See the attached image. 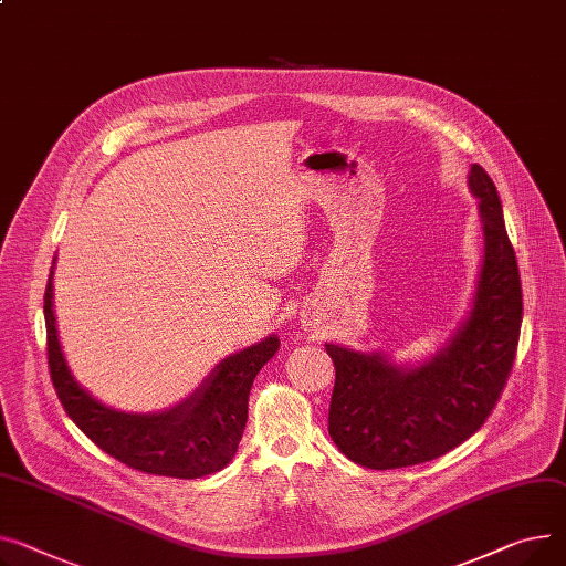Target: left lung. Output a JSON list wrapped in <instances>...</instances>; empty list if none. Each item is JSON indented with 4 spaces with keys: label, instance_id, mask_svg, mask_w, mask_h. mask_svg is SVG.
<instances>
[{
    "label": "left lung",
    "instance_id": "8db88e82",
    "mask_svg": "<svg viewBox=\"0 0 566 566\" xmlns=\"http://www.w3.org/2000/svg\"><path fill=\"white\" fill-rule=\"evenodd\" d=\"M469 188L484 250L471 310L450 342L411 366L325 344L336 370L327 430L359 467L402 469L446 455L480 430L507 382L523 314L518 266L496 186L478 164Z\"/></svg>",
    "mask_w": 566,
    "mask_h": 566
}]
</instances>
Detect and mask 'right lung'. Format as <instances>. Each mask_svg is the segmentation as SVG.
Returning <instances> with one entry per match:
<instances>
[{
    "label": "right lung",
    "instance_id": "right-lung-1",
    "mask_svg": "<svg viewBox=\"0 0 566 566\" xmlns=\"http://www.w3.org/2000/svg\"><path fill=\"white\" fill-rule=\"evenodd\" d=\"M56 263V256H54ZM54 266L45 289L48 359L67 417L104 453L153 475L193 480L228 467L248 423V396L256 373L280 348L275 334L224 357L181 402L155 413H134L93 398L63 357L54 316Z\"/></svg>",
    "mask_w": 566,
    "mask_h": 566
}]
</instances>
